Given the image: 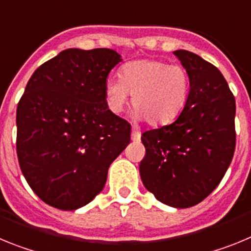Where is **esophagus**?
<instances>
[{
    "instance_id": "esophagus-1",
    "label": "esophagus",
    "mask_w": 251,
    "mask_h": 251,
    "mask_svg": "<svg viewBox=\"0 0 251 251\" xmlns=\"http://www.w3.org/2000/svg\"><path fill=\"white\" fill-rule=\"evenodd\" d=\"M130 138H132V141H139V139H141V133H139V130L132 129Z\"/></svg>"
}]
</instances>
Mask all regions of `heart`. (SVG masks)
Masks as SVG:
<instances>
[{
	"label": "heart",
	"mask_w": 251,
	"mask_h": 251,
	"mask_svg": "<svg viewBox=\"0 0 251 251\" xmlns=\"http://www.w3.org/2000/svg\"><path fill=\"white\" fill-rule=\"evenodd\" d=\"M190 92V77L183 66L162 60H136L122 68L119 79L105 83L106 104L113 113L123 112L132 97L133 117L151 126H166L178 117Z\"/></svg>",
	"instance_id": "1"
}]
</instances>
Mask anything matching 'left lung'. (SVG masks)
<instances>
[{
  "label": "left lung",
  "instance_id": "obj_1",
  "mask_svg": "<svg viewBox=\"0 0 251 251\" xmlns=\"http://www.w3.org/2000/svg\"><path fill=\"white\" fill-rule=\"evenodd\" d=\"M190 92L174 123L142 134V182L157 200L176 208L200 203L214 191L235 151V98L220 70L199 55L176 50Z\"/></svg>",
  "mask_w": 251,
  "mask_h": 251
}]
</instances>
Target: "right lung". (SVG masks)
Here are the masks:
<instances>
[{"instance_id": "right-lung-1", "label": "right lung", "mask_w": 251, "mask_h": 251, "mask_svg": "<svg viewBox=\"0 0 251 251\" xmlns=\"http://www.w3.org/2000/svg\"><path fill=\"white\" fill-rule=\"evenodd\" d=\"M122 61L112 49H66L35 70L17 105V157L45 203L76 210L103 190L130 124L108 108L105 83Z\"/></svg>"}]
</instances>
